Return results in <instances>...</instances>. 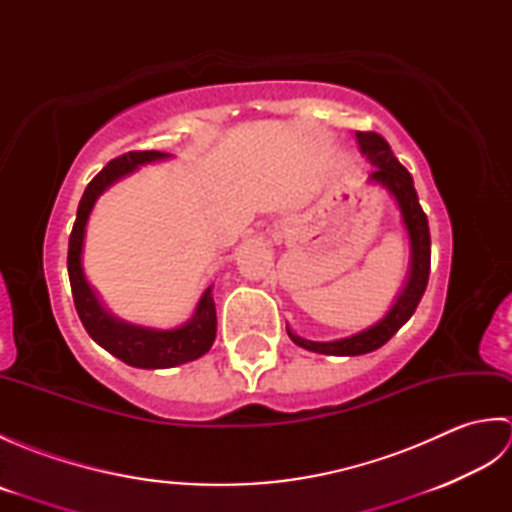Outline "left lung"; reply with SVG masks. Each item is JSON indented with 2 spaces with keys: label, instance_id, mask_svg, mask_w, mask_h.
<instances>
[{
  "label": "left lung",
  "instance_id": "1",
  "mask_svg": "<svg viewBox=\"0 0 512 512\" xmlns=\"http://www.w3.org/2000/svg\"><path fill=\"white\" fill-rule=\"evenodd\" d=\"M358 149L361 154L372 162L374 171L369 173V182L383 187L391 198H394L400 222L405 226L409 237V270L405 286L398 292L396 301L385 312V317L376 321L369 328L356 332L352 336L336 341H308L301 339L286 325V332L292 343L303 347V350L328 354V356H361L367 352H374L383 347L391 336H394L402 325H405L411 314L416 312L418 303L427 290L429 281V268H431V237H429V222L424 215L422 206L418 202V193L413 189L411 173L396 160L394 151L387 145V140L378 134H363L356 132Z\"/></svg>",
  "mask_w": 512,
  "mask_h": 512
}]
</instances>
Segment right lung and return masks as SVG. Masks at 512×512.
Here are the masks:
<instances>
[{
    "mask_svg": "<svg viewBox=\"0 0 512 512\" xmlns=\"http://www.w3.org/2000/svg\"><path fill=\"white\" fill-rule=\"evenodd\" d=\"M169 158L171 154H165V151H132V154L118 156L116 160H112L110 165L88 184V189H85L79 202V211H76L74 228L70 233L68 275L74 306L76 312H79L83 328L88 330V334L103 347V350H107L116 358H121L123 363L140 369L178 367L195 361V358H200L211 350L217 332L213 286L202 292L191 319L178 325V328H147V325L118 319L103 306V301L90 286L88 277H85V228H88V220L96 200H99L112 184L127 178L129 173H134L140 167Z\"/></svg>",
    "mask_w": 512,
    "mask_h": 512,
    "instance_id": "right-lung-1",
    "label": "right lung"
}]
</instances>
